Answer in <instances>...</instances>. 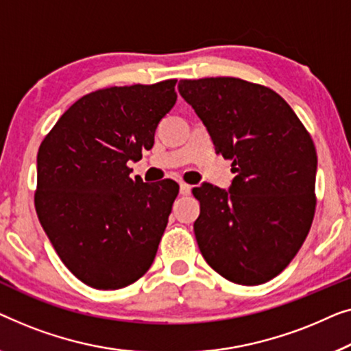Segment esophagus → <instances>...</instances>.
<instances>
[{"label": "esophagus", "mask_w": 351, "mask_h": 351, "mask_svg": "<svg viewBox=\"0 0 351 351\" xmlns=\"http://www.w3.org/2000/svg\"><path fill=\"white\" fill-rule=\"evenodd\" d=\"M192 191V187L189 184H186V182H180V194L181 195H189Z\"/></svg>", "instance_id": "34e87169"}]
</instances>
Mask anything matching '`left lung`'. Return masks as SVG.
I'll return each mask as SVG.
<instances>
[{
  "mask_svg": "<svg viewBox=\"0 0 351 351\" xmlns=\"http://www.w3.org/2000/svg\"><path fill=\"white\" fill-rule=\"evenodd\" d=\"M181 97L232 160L229 191L194 187V234L213 270L254 286L283 272L315 215L317 149L291 106L272 88L239 77L182 79Z\"/></svg>",
  "mask_w": 351,
  "mask_h": 351,
  "instance_id": "obj_1",
  "label": "left lung"
}]
</instances>
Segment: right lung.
Returning a JSON list of instances; mask_svg holds the SVG:
<instances>
[{
  "label": "right lung",
  "mask_w": 351,
  "mask_h": 351,
  "mask_svg": "<svg viewBox=\"0 0 351 351\" xmlns=\"http://www.w3.org/2000/svg\"><path fill=\"white\" fill-rule=\"evenodd\" d=\"M176 79L100 88L63 112L38 151L34 206L68 270L119 289L151 267L180 186L130 178L128 160L154 145L176 103Z\"/></svg>",
  "instance_id": "obj_1"
}]
</instances>
